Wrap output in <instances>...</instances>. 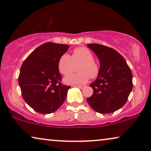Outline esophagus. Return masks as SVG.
<instances>
[{
    "label": "esophagus",
    "mask_w": 151,
    "mask_h": 151,
    "mask_svg": "<svg viewBox=\"0 0 151 151\" xmlns=\"http://www.w3.org/2000/svg\"><path fill=\"white\" fill-rule=\"evenodd\" d=\"M74 87H76V88H78L80 89H83L84 88H86V86L85 85H75Z\"/></svg>",
    "instance_id": "esophagus-1"
}]
</instances>
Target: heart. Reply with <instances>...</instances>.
Here are the masks:
<instances>
[{"mask_svg":"<svg viewBox=\"0 0 151 151\" xmlns=\"http://www.w3.org/2000/svg\"><path fill=\"white\" fill-rule=\"evenodd\" d=\"M78 65V73L67 76L64 81L68 84L86 83L89 78H94L99 75V68L94 61L92 52L86 47H78L73 50L71 56L63 54L58 61V68L62 75L67 76L74 71Z\"/></svg>","mask_w":151,"mask_h":151,"instance_id":"obj_1","label":"heart"}]
</instances>
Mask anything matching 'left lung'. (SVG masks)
<instances>
[{"label": "left lung", "instance_id": "8db88e82", "mask_svg": "<svg viewBox=\"0 0 151 151\" xmlns=\"http://www.w3.org/2000/svg\"><path fill=\"white\" fill-rule=\"evenodd\" d=\"M100 61L98 77L90 85L92 96L87 99L90 107L101 114H110L126 103L133 88L132 73L122 55L113 48L88 44Z\"/></svg>", "mask_w": 151, "mask_h": 151}]
</instances>
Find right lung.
Instances as JSON below:
<instances>
[{"label":"right lung","instance_id":"obj_1","mask_svg":"<svg viewBox=\"0 0 151 151\" xmlns=\"http://www.w3.org/2000/svg\"><path fill=\"white\" fill-rule=\"evenodd\" d=\"M66 44L46 42L33 50L21 65L18 83L23 99L35 111L48 114L58 109L70 86L61 82L58 61Z\"/></svg>","mask_w":151,"mask_h":151}]
</instances>
